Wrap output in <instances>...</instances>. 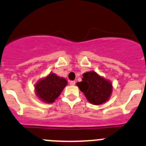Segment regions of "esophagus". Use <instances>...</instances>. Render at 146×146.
I'll list each match as a JSON object with an SVG mask.
<instances>
[{
    "mask_svg": "<svg viewBox=\"0 0 146 146\" xmlns=\"http://www.w3.org/2000/svg\"><path fill=\"white\" fill-rule=\"evenodd\" d=\"M75 83H76V82L75 81H70V85H72V86H74V85H75Z\"/></svg>",
    "mask_w": 146,
    "mask_h": 146,
    "instance_id": "esophagus-1",
    "label": "esophagus"
}]
</instances>
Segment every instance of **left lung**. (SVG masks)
<instances>
[{
  "instance_id": "left-lung-1",
  "label": "left lung",
  "mask_w": 146,
  "mask_h": 146,
  "mask_svg": "<svg viewBox=\"0 0 146 146\" xmlns=\"http://www.w3.org/2000/svg\"><path fill=\"white\" fill-rule=\"evenodd\" d=\"M82 77V81L77 82V86L89 102L100 105L109 100L113 88L111 81L94 71L86 72Z\"/></svg>"
}]
</instances>
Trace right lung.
I'll return each mask as SVG.
<instances>
[{
	"mask_svg": "<svg viewBox=\"0 0 146 146\" xmlns=\"http://www.w3.org/2000/svg\"><path fill=\"white\" fill-rule=\"evenodd\" d=\"M67 83L64 77H59L51 72L36 82L35 94L42 102L51 104L60 96Z\"/></svg>",
	"mask_w": 146,
	"mask_h": 146,
	"instance_id": "1",
	"label": "right lung"
}]
</instances>
